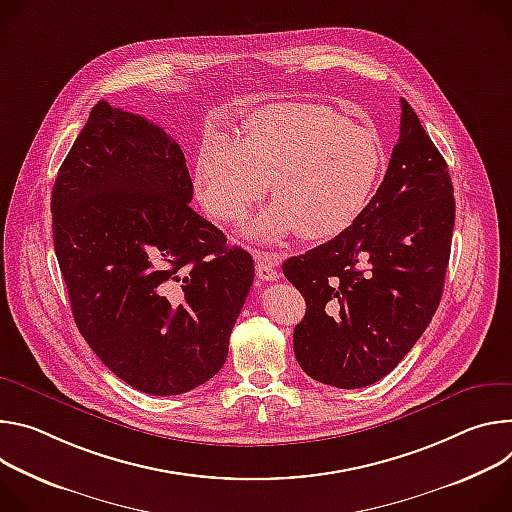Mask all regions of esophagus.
I'll return each instance as SVG.
<instances>
[{"label": "esophagus", "mask_w": 512, "mask_h": 512, "mask_svg": "<svg viewBox=\"0 0 512 512\" xmlns=\"http://www.w3.org/2000/svg\"><path fill=\"white\" fill-rule=\"evenodd\" d=\"M254 258H256V276L264 282H274L278 278V272H276L278 256L254 250Z\"/></svg>", "instance_id": "obj_1"}]
</instances>
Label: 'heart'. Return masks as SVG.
I'll return each instance as SVG.
<instances>
[{"instance_id": "heart-1", "label": "heart", "mask_w": 512, "mask_h": 512, "mask_svg": "<svg viewBox=\"0 0 512 512\" xmlns=\"http://www.w3.org/2000/svg\"><path fill=\"white\" fill-rule=\"evenodd\" d=\"M378 136L325 105L276 103L254 111L238 138L209 134L195 160V193L217 221H238L268 191L276 203L248 234L276 242L301 230L329 240L358 221L382 175Z\"/></svg>"}]
</instances>
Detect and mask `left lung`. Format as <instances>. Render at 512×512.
<instances>
[{
  "label": "left lung",
  "mask_w": 512,
  "mask_h": 512,
  "mask_svg": "<svg viewBox=\"0 0 512 512\" xmlns=\"http://www.w3.org/2000/svg\"><path fill=\"white\" fill-rule=\"evenodd\" d=\"M456 199L447 164L401 99L384 181L344 234L282 264L307 311L293 346L307 376L362 388L396 368L435 315Z\"/></svg>",
  "instance_id": "left-lung-1"
}]
</instances>
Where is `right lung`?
<instances>
[{"label": "right lung", "mask_w": 512, "mask_h": 512, "mask_svg": "<svg viewBox=\"0 0 512 512\" xmlns=\"http://www.w3.org/2000/svg\"><path fill=\"white\" fill-rule=\"evenodd\" d=\"M181 146L99 101L56 175L54 252L75 323L136 390L189 392L225 364L254 280L252 256L189 203Z\"/></svg>", "instance_id": "1"}]
</instances>
